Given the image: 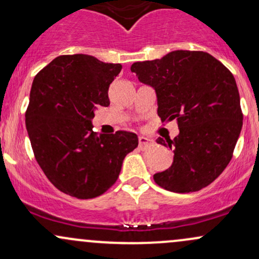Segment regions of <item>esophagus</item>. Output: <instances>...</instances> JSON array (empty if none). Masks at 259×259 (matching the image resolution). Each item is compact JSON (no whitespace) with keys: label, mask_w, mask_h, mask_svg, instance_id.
Segmentation results:
<instances>
[{"label":"esophagus","mask_w":259,"mask_h":259,"mask_svg":"<svg viewBox=\"0 0 259 259\" xmlns=\"http://www.w3.org/2000/svg\"><path fill=\"white\" fill-rule=\"evenodd\" d=\"M152 145H153L152 140L146 138V136H140L139 138V147L141 148V150L152 146Z\"/></svg>","instance_id":"34e87169"}]
</instances>
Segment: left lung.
I'll return each instance as SVG.
<instances>
[{"instance_id":"left-lung-1","label":"left lung","mask_w":259,"mask_h":259,"mask_svg":"<svg viewBox=\"0 0 259 259\" xmlns=\"http://www.w3.org/2000/svg\"><path fill=\"white\" fill-rule=\"evenodd\" d=\"M132 72L154 89L162 121L177 119L179 135L157 139L173 150V163L156 173L168 191L194 192L209 185L230 162L242 127L236 81L209 53L171 51L160 59L136 62Z\"/></svg>"}]
</instances>
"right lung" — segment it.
I'll return each mask as SVG.
<instances>
[{"label": "right lung", "instance_id": "add662e5", "mask_svg": "<svg viewBox=\"0 0 259 259\" xmlns=\"http://www.w3.org/2000/svg\"><path fill=\"white\" fill-rule=\"evenodd\" d=\"M121 64L89 55L55 58L31 85L25 125L35 158L59 191L88 200L119 177L125 156L139 145L134 133L92 130L97 106L108 107V89Z\"/></svg>", "mask_w": 259, "mask_h": 259}]
</instances>
